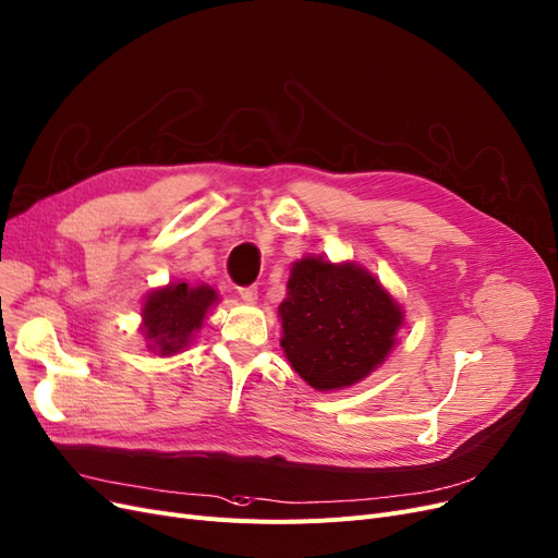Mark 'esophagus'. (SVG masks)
<instances>
[{"label": "esophagus", "instance_id": "34e87169", "mask_svg": "<svg viewBox=\"0 0 558 558\" xmlns=\"http://www.w3.org/2000/svg\"><path fill=\"white\" fill-rule=\"evenodd\" d=\"M239 296H241L245 303H255V301H257V287H255V284L241 287V290H239Z\"/></svg>", "mask_w": 558, "mask_h": 558}]
</instances>
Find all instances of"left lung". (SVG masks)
I'll list each match as a JSON object with an SVG mask.
<instances>
[{"instance_id":"left-lung-1","label":"left lung","mask_w":558,"mask_h":558,"mask_svg":"<svg viewBox=\"0 0 558 558\" xmlns=\"http://www.w3.org/2000/svg\"><path fill=\"white\" fill-rule=\"evenodd\" d=\"M278 317L290 366L313 389L336 391L385 362L405 313L368 268L308 255L290 268Z\"/></svg>"}]
</instances>
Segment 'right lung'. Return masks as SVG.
<instances>
[{
  "instance_id": "obj_1",
  "label": "right lung",
  "mask_w": 558,
  "mask_h": 558,
  "mask_svg": "<svg viewBox=\"0 0 558 558\" xmlns=\"http://www.w3.org/2000/svg\"><path fill=\"white\" fill-rule=\"evenodd\" d=\"M218 301L220 294L206 282L190 284L173 280L165 287H155L141 308V333L148 340V350L159 356L183 352Z\"/></svg>"
}]
</instances>
